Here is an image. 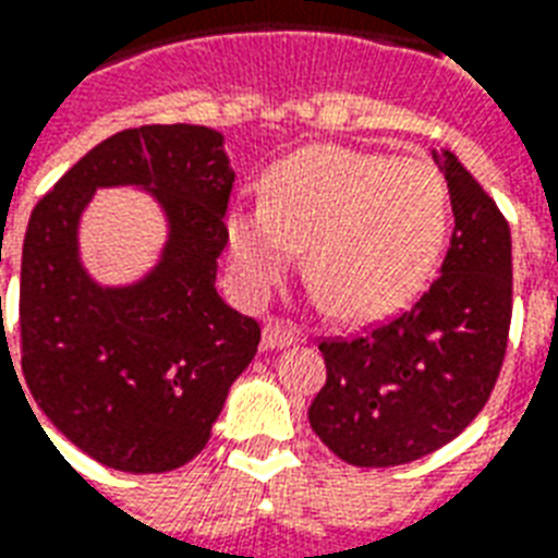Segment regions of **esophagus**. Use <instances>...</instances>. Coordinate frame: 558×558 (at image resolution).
Masks as SVG:
<instances>
[{"mask_svg": "<svg viewBox=\"0 0 558 558\" xmlns=\"http://www.w3.org/2000/svg\"><path fill=\"white\" fill-rule=\"evenodd\" d=\"M298 342V327L289 325V322H280V318H269L263 325V348H283Z\"/></svg>", "mask_w": 558, "mask_h": 558, "instance_id": "obj_1", "label": "esophagus"}]
</instances>
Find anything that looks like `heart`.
Returning a JSON list of instances; mask_svg holds the SVG:
<instances>
[{"instance_id": "heart-1", "label": "heart", "mask_w": 558, "mask_h": 558, "mask_svg": "<svg viewBox=\"0 0 558 558\" xmlns=\"http://www.w3.org/2000/svg\"><path fill=\"white\" fill-rule=\"evenodd\" d=\"M450 228L448 181L430 160L307 146L266 175L263 207L228 216V248L251 292L304 275L339 318L401 310L436 269Z\"/></svg>"}]
</instances>
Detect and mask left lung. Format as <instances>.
Masks as SVG:
<instances>
[{"instance_id": "8db88e82", "label": "left lung", "mask_w": 558, "mask_h": 558, "mask_svg": "<svg viewBox=\"0 0 558 558\" xmlns=\"http://www.w3.org/2000/svg\"><path fill=\"white\" fill-rule=\"evenodd\" d=\"M445 172L453 236L439 278L389 322L322 339L327 380L310 427L356 468H392L457 439L486 407L512 322V236L495 198L450 151Z\"/></svg>"}]
</instances>
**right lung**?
Listing matches in <instances>:
<instances>
[{
	"mask_svg": "<svg viewBox=\"0 0 558 558\" xmlns=\"http://www.w3.org/2000/svg\"><path fill=\"white\" fill-rule=\"evenodd\" d=\"M119 183L156 193L170 242L148 279L101 290L80 269L77 219L96 185ZM231 190L219 131L140 125L87 151L34 207L20 271L25 383L43 415L101 465H186L257 354L260 325L216 292Z\"/></svg>",
	"mask_w": 558,
	"mask_h": 558,
	"instance_id": "1",
	"label": "right lung"
}]
</instances>
